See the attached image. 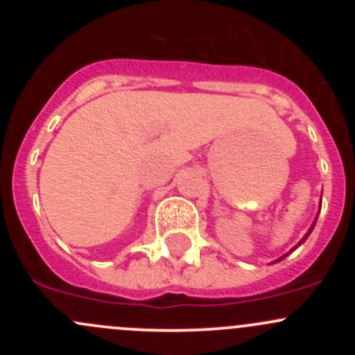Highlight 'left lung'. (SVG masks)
<instances>
[{
    "label": "left lung",
    "instance_id": "1",
    "mask_svg": "<svg viewBox=\"0 0 355 355\" xmlns=\"http://www.w3.org/2000/svg\"><path fill=\"white\" fill-rule=\"evenodd\" d=\"M314 225H316V220H314V223H313V227H311V228H309V230H307V234H306V235H304V237H302V241H300V242H299V244H297V245H295V247H293V249H292V250H290V252H293V250H295V249H297V247H299V245H300V244H302V242H304V241H306V239H307V237H309V234H311V232H313V228H314ZM290 252H288V254H290ZM288 254H285V256H282V257H278V259H277V261H275V263H278V261H282V259H285V257H287V256H288Z\"/></svg>",
    "mask_w": 355,
    "mask_h": 355
}]
</instances>
